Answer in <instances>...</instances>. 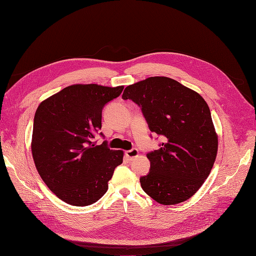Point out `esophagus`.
<instances>
[{
    "instance_id": "34e87169",
    "label": "esophagus",
    "mask_w": 256,
    "mask_h": 256,
    "mask_svg": "<svg viewBox=\"0 0 256 256\" xmlns=\"http://www.w3.org/2000/svg\"><path fill=\"white\" fill-rule=\"evenodd\" d=\"M138 154H139V152H138L137 148H132V150H128L126 152V156L128 160H134L136 156H138Z\"/></svg>"
}]
</instances>
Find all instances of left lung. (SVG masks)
Listing matches in <instances>:
<instances>
[{
	"label": "left lung",
	"mask_w": 256,
	"mask_h": 256,
	"mask_svg": "<svg viewBox=\"0 0 256 256\" xmlns=\"http://www.w3.org/2000/svg\"><path fill=\"white\" fill-rule=\"evenodd\" d=\"M122 98L136 102L150 130L165 138L158 150L147 154L150 171L140 178L143 191L164 206L191 198L210 176L218 152L206 102L167 76L130 85Z\"/></svg>",
	"instance_id": "1"
}]
</instances>
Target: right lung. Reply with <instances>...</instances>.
<instances>
[{"label":"right lung","mask_w":256,"mask_h":256,"mask_svg":"<svg viewBox=\"0 0 256 256\" xmlns=\"http://www.w3.org/2000/svg\"><path fill=\"white\" fill-rule=\"evenodd\" d=\"M124 86L76 84L44 100L34 116L32 156L40 178L64 202L90 206L108 190L124 152L96 145L102 111ZM102 136V134L100 132Z\"/></svg>","instance_id":"obj_1"}]
</instances>
